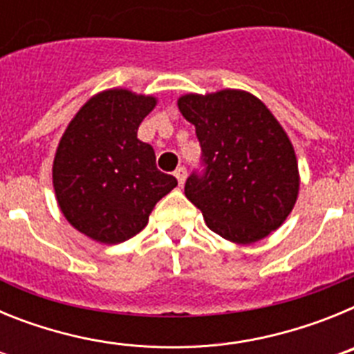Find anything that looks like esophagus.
<instances>
[{
	"label": "esophagus",
	"mask_w": 354,
	"mask_h": 354,
	"mask_svg": "<svg viewBox=\"0 0 354 354\" xmlns=\"http://www.w3.org/2000/svg\"><path fill=\"white\" fill-rule=\"evenodd\" d=\"M174 175L177 177V180H179V186H183L184 180H186V175H187V170L186 167H179L177 170L174 171Z\"/></svg>",
	"instance_id": "esophagus-1"
}]
</instances>
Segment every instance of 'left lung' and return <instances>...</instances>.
<instances>
[{
    "label": "left lung",
    "mask_w": 354,
    "mask_h": 354,
    "mask_svg": "<svg viewBox=\"0 0 354 354\" xmlns=\"http://www.w3.org/2000/svg\"><path fill=\"white\" fill-rule=\"evenodd\" d=\"M179 109L202 149L184 193L207 227L239 245L270 236L292 211L299 189L296 154L282 126L241 90L189 93Z\"/></svg>",
    "instance_id": "left-lung-1"
}]
</instances>
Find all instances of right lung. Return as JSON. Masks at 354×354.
<instances>
[{
  "instance_id": "1",
  "label": "right lung",
  "mask_w": 354,
  "mask_h": 354,
  "mask_svg": "<svg viewBox=\"0 0 354 354\" xmlns=\"http://www.w3.org/2000/svg\"><path fill=\"white\" fill-rule=\"evenodd\" d=\"M154 106V97L108 90L92 97L62 136L53 184L64 216L84 236L106 245L131 239L177 186L174 175L158 170L152 145L138 140Z\"/></svg>"
}]
</instances>
